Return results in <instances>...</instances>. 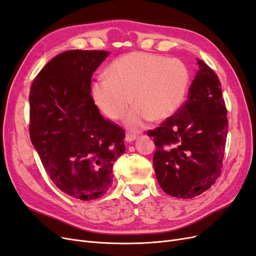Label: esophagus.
<instances>
[{
	"label": "esophagus",
	"instance_id": "esophagus-1",
	"mask_svg": "<svg viewBox=\"0 0 256 256\" xmlns=\"http://www.w3.org/2000/svg\"><path fill=\"white\" fill-rule=\"evenodd\" d=\"M136 136L134 134H126V138H125V140H126L127 142H129V143H130V142H132L134 140H136Z\"/></svg>",
	"mask_w": 256,
	"mask_h": 256
}]
</instances>
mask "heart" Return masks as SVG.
Masks as SVG:
<instances>
[{
    "instance_id": "obj_1",
    "label": "heart",
    "mask_w": 256,
    "mask_h": 256,
    "mask_svg": "<svg viewBox=\"0 0 256 256\" xmlns=\"http://www.w3.org/2000/svg\"><path fill=\"white\" fill-rule=\"evenodd\" d=\"M192 76L182 60L145 52H131L112 62L108 78L99 76L92 88L95 104L112 120H126L132 131L150 120L171 118L184 102Z\"/></svg>"
}]
</instances>
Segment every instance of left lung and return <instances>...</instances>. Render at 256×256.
<instances>
[{"mask_svg":"<svg viewBox=\"0 0 256 256\" xmlns=\"http://www.w3.org/2000/svg\"><path fill=\"white\" fill-rule=\"evenodd\" d=\"M198 70L188 99L173 116L147 131L156 150L154 168L168 196L192 198L218 180L226 144L228 120L218 76L198 58Z\"/></svg>","mask_w":256,"mask_h":256,"instance_id":"obj_1","label":"left lung"}]
</instances>
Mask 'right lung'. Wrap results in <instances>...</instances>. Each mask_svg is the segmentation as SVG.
<instances>
[{"label": "right lung", "mask_w": 256, "mask_h": 256, "mask_svg": "<svg viewBox=\"0 0 256 256\" xmlns=\"http://www.w3.org/2000/svg\"><path fill=\"white\" fill-rule=\"evenodd\" d=\"M109 52L68 50L53 58L30 90V138L50 180L81 200L102 198L125 131L104 118L90 95L92 76Z\"/></svg>", "instance_id": "1"}]
</instances>
